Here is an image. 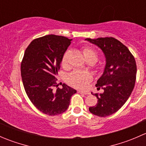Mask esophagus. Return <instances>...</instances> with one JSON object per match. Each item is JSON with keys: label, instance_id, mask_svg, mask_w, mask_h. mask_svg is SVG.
Wrapping results in <instances>:
<instances>
[{"label": "esophagus", "instance_id": "1", "mask_svg": "<svg viewBox=\"0 0 146 146\" xmlns=\"http://www.w3.org/2000/svg\"><path fill=\"white\" fill-rule=\"evenodd\" d=\"M78 92L81 94H84V95H90L89 92H84V91H81V90H78Z\"/></svg>", "mask_w": 146, "mask_h": 146}]
</instances>
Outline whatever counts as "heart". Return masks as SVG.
<instances>
[{"label": "heart", "mask_w": 146, "mask_h": 146, "mask_svg": "<svg viewBox=\"0 0 146 146\" xmlns=\"http://www.w3.org/2000/svg\"><path fill=\"white\" fill-rule=\"evenodd\" d=\"M82 53L84 54L85 59H94L96 62L98 59V54L93 48L90 47H84L82 48ZM70 54V51L67 50L64 53V56L61 60V64L63 66H68V60ZM92 80V76L88 72H80V71H73L68 76V81L73 86L76 87L80 89H85L87 88L88 83Z\"/></svg>", "instance_id": "heart-1"}]
</instances>
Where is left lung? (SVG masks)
Returning <instances> with one entry per match:
<instances>
[{
	"instance_id": "obj_1",
	"label": "left lung",
	"mask_w": 146,
	"mask_h": 146,
	"mask_svg": "<svg viewBox=\"0 0 146 146\" xmlns=\"http://www.w3.org/2000/svg\"><path fill=\"white\" fill-rule=\"evenodd\" d=\"M85 40L99 47L106 58L104 72L96 84L104 92L93 95L98 103L89 107V111L98 117H107L118 111L130 97L136 82V61L129 48L114 38Z\"/></svg>"
}]
</instances>
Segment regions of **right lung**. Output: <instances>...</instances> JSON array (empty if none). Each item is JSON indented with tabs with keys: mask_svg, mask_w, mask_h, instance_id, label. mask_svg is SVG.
I'll return each mask as SVG.
<instances>
[{
	"mask_svg": "<svg viewBox=\"0 0 146 146\" xmlns=\"http://www.w3.org/2000/svg\"><path fill=\"white\" fill-rule=\"evenodd\" d=\"M71 41L66 36L46 35L34 39L25 52L21 64L25 90L32 104L48 115L66 111L77 92L65 83L58 88L56 82L62 57Z\"/></svg>",
	"mask_w": 146,
	"mask_h": 146,
	"instance_id": "right-lung-1",
	"label": "right lung"
}]
</instances>
